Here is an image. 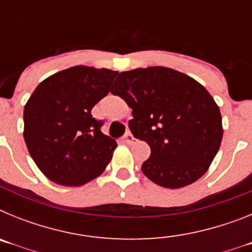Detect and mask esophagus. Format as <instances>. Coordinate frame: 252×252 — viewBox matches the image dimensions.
<instances>
[{"instance_id":"esophagus-1","label":"esophagus","mask_w":252,"mask_h":252,"mask_svg":"<svg viewBox=\"0 0 252 252\" xmlns=\"http://www.w3.org/2000/svg\"><path fill=\"white\" fill-rule=\"evenodd\" d=\"M124 140L126 144H128V145H132V144H135V142H136V139H135V137H133L130 132L125 135Z\"/></svg>"}]
</instances>
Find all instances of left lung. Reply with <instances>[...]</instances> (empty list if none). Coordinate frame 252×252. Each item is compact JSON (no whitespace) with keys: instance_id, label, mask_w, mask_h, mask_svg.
Instances as JSON below:
<instances>
[{"instance_id":"8db88e82","label":"left lung","mask_w":252,"mask_h":252,"mask_svg":"<svg viewBox=\"0 0 252 252\" xmlns=\"http://www.w3.org/2000/svg\"><path fill=\"white\" fill-rule=\"evenodd\" d=\"M132 108L128 127L151 149L142 173L164 188H183L208 170L221 146L220 107L192 77L165 66L120 73L111 88Z\"/></svg>"}]
</instances>
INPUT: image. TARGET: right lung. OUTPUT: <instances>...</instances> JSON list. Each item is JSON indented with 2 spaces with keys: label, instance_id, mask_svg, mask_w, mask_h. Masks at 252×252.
Here are the masks:
<instances>
[{
  "label": "right lung",
  "instance_id": "add662e5",
  "mask_svg": "<svg viewBox=\"0 0 252 252\" xmlns=\"http://www.w3.org/2000/svg\"><path fill=\"white\" fill-rule=\"evenodd\" d=\"M119 72L75 65L50 75L24 108V139L48 179L81 187L102 174L117 144L101 131L92 108L110 92Z\"/></svg>",
  "mask_w": 252,
  "mask_h": 252
}]
</instances>
